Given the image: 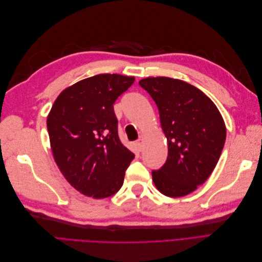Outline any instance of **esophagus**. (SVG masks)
I'll return each instance as SVG.
<instances>
[{
  "instance_id": "1",
  "label": "esophagus",
  "mask_w": 262,
  "mask_h": 262,
  "mask_svg": "<svg viewBox=\"0 0 262 262\" xmlns=\"http://www.w3.org/2000/svg\"><path fill=\"white\" fill-rule=\"evenodd\" d=\"M143 143H144V138L143 137H140L138 140H137V145L139 147L140 150L143 149Z\"/></svg>"
}]
</instances>
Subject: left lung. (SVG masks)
<instances>
[{
    "mask_svg": "<svg viewBox=\"0 0 262 262\" xmlns=\"http://www.w3.org/2000/svg\"><path fill=\"white\" fill-rule=\"evenodd\" d=\"M160 112L168 156L152 171L154 185L166 196L180 198L204 184L224 147L226 126L215 104L193 85L165 76L139 82Z\"/></svg>",
    "mask_w": 262,
    "mask_h": 262,
    "instance_id": "obj_1",
    "label": "left lung"
}]
</instances>
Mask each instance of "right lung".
Wrapping results in <instances>:
<instances>
[{"instance_id":"add662e5","label":"right lung","mask_w":262,"mask_h":262,"mask_svg":"<svg viewBox=\"0 0 262 262\" xmlns=\"http://www.w3.org/2000/svg\"><path fill=\"white\" fill-rule=\"evenodd\" d=\"M134 76L98 74L67 87L47 118L54 162L82 194L104 199L123 185L134 154L119 140L117 98Z\"/></svg>"}]
</instances>
